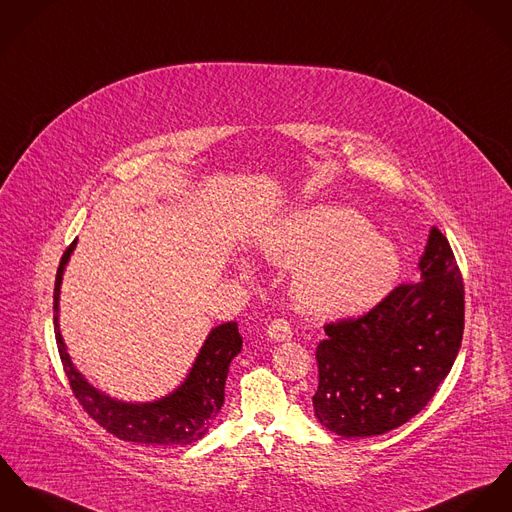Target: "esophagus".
<instances>
[{
    "mask_svg": "<svg viewBox=\"0 0 512 512\" xmlns=\"http://www.w3.org/2000/svg\"><path fill=\"white\" fill-rule=\"evenodd\" d=\"M267 336L273 341H288L292 338V328L286 320H275V322H271Z\"/></svg>",
    "mask_w": 512,
    "mask_h": 512,
    "instance_id": "esophagus-1",
    "label": "esophagus"
}]
</instances>
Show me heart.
Here are the masks:
<instances>
[{
  "mask_svg": "<svg viewBox=\"0 0 512 512\" xmlns=\"http://www.w3.org/2000/svg\"><path fill=\"white\" fill-rule=\"evenodd\" d=\"M265 257L294 267V306L318 320L357 318L377 308L400 277L393 243L353 210L316 206L292 214L263 243ZM249 277V265H241Z\"/></svg>",
  "mask_w": 512,
  "mask_h": 512,
  "instance_id": "b5f03b06",
  "label": "heart"
}]
</instances>
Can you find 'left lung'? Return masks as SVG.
<instances>
[{
	"label": "left lung",
	"mask_w": 512,
	"mask_h": 512,
	"mask_svg": "<svg viewBox=\"0 0 512 512\" xmlns=\"http://www.w3.org/2000/svg\"><path fill=\"white\" fill-rule=\"evenodd\" d=\"M420 281L400 284L357 320L328 324L312 397L322 426L345 438L395 430L434 397L463 336V281L454 251L430 228Z\"/></svg>",
	"instance_id": "left-lung-1"
}]
</instances>
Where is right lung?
Listing matches in <instances>:
<instances>
[{
	"instance_id": "add662e5",
	"label": "right lung",
	"mask_w": 512,
	"mask_h": 512,
	"mask_svg": "<svg viewBox=\"0 0 512 512\" xmlns=\"http://www.w3.org/2000/svg\"><path fill=\"white\" fill-rule=\"evenodd\" d=\"M76 241L64 251L55 283V336L58 353L72 393L84 410L110 434L125 442L147 446H186L200 440L224 406L231 359L241 353L243 340L237 322H226L208 334L186 379L165 397L149 402H127L96 389L72 363L60 334V286Z\"/></svg>"
}]
</instances>
